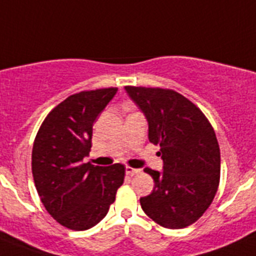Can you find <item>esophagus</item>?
Returning a JSON list of instances; mask_svg holds the SVG:
<instances>
[{
  "label": "esophagus",
  "mask_w": 256,
  "mask_h": 256,
  "mask_svg": "<svg viewBox=\"0 0 256 256\" xmlns=\"http://www.w3.org/2000/svg\"><path fill=\"white\" fill-rule=\"evenodd\" d=\"M140 169H136V168H132V166H126V173L130 174V176H134V174L140 173Z\"/></svg>",
  "instance_id": "34e87169"
}]
</instances>
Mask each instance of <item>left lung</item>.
<instances>
[{"mask_svg":"<svg viewBox=\"0 0 256 256\" xmlns=\"http://www.w3.org/2000/svg\"><path fill=\"white\" fill-rule=\"evenodd\" d=\"M148 123V140L160 144L162 170L144 168L155 186L140 198L142 210L162 227L195 223L219 186L220 151L216 132L200 108L173 90L126 86Z\"/></svg>","mask_w":256,"mask_h":256,"instance_id":"obj_1","label":"left lung"}]
</instances>
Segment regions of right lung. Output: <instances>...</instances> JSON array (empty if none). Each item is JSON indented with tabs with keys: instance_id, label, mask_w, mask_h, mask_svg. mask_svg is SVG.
<instances>
[{
	"instance_id": "obj_1",
	"label": "right lung",
	"mask_w": 256,
	"mask_h": 256,
	"mask_svg": "<svg viewBox=\"0 0 256 256\" xmlns=\"http://www.w3.org/2000/svg\"><path fill=\"white\" fill-rule=\"evenodd\" d=\"M118 88L72 94L46 116L32 151V173L42 204L61 226L86 230L105 218L124 182V165L83 162L96 118Z\"/></svg>"
}]
</instances>
